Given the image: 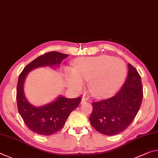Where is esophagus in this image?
I'll use <instances>...</instances> for the list:
<instances>
[{
	"instance_id": "esophagus-1",
	"label": "esophagus",
	"mask_w": 158,
	"mask_h": 158,
	"mask_svg": "<svg viewBox=\"0 0 158 158\" xmlns=\"http://www.w3.org/2000/svg\"><path fill=\"white\" fill-rule=\"evenodd\" d=\"M86 101V99H85L84 98H83L81 99V104H82V103H84V102H85Z\"/></svg>"
}]
</instances>
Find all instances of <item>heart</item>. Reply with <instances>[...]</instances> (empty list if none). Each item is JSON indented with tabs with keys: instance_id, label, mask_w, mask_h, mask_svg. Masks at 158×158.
Wrapping results in <instances>:
<instances>
[{
	"instance_id": "1",
	"label": "heart",
	"mask_w": 158,
	"mask_h": 158,
	"mask_svg": "<svg viewBox=\"0 0 158 158\" xmlns=\"http://www.w3.org/2000/svg\"><path fill=\"white\" fill-rule=\"evenodd\" d=\"M127 67L119 59L108 56L83 57L75 60L74 69L66 71L67 82L79 90L83 81H90L89 91L96 97H105L118 89L126 77Z\"/></svg>"
}]
</instances>
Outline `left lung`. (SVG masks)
<instances>
[{
	"mask_svg": "<svg viewBox=\"0 0 158 158\" xmlns=\"http://www.w3.org/2000/svg\"><path fill=\"white\" fill-rule=\"evenodd\" d=\"M128 76L121 89L108 99L92 102V127L100 133L112 136L121 133L133 122L141 107L143 86L136 69L128 64Z\"/></svg>",
	"mask_w": 158,
	"mask_h": 158,
	"instance_id": "1",
	"label": "left lung"
}]
</instances>
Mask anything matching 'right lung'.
<instances>
[{"instance_id": "right-lung-1", "label": "right lung", "mask_w": 158, "mask_h": 158, "mask_svg": "<svg viewBox=\"0 0 158 158\" xmlns=\"http://www.w3.org/2000/svg\"><path fill=\"white\" fill-rule=\"evenodd\" d=\"M69 56L52 51L39 56L24 67L19 74L17 86V104L19 113L27 127L34 133L50 136L63 127L70 113L79 106L81 98H67L58 96L46 106L36 107L27 101L24 93V83L27 74L32 69L41 67H57L63 59Z\"/></svg>"}]
</instances>
